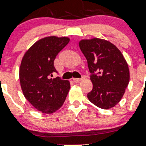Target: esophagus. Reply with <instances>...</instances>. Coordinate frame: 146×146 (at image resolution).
Returning <instances> with one entry per match:
<instances>
[{"mask_svg":"<svg viewBox=\"0 0 146 146\" xmlns=\"http://www.w3.org/2000/svg\"><path fill=\"white\" fill-rule=\"evenodd\" d=\"M84 78V76H82L81 78H73V80L75 82H78L79 81H80V80H83Z\"/></svg>","mask_w":146,"mask_h":146,"instance_id":"obj_1","label":"esophagus"}]
</instances>
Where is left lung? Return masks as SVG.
Returning a JSON list of instances; mask_svg holds the SVG:
<instances>
[{
  "mask_svg": "<svg viewBox=\"0 0 146 146\" xmlns=\"http://www.w3.org/2000/svg\"><path fill=\"white\" fill-rule=\"evenodd\" d=\"M79 46L87 60L93 83L88 99L100 108L114 107L129 82V67L123 54L111 42L100 38L82 40Z\"/></svg>",
  "mask_w": 146,
  "mask_h": 146,
  "instance_id": "obj_1",
  "label": "left lung"
}]
</instances>
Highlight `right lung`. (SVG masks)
Wrapping results in <instances>:
<instances>
[{
	"mask_svg": "<svg viewBox=\"0 0 146 146\" xmlns=\"http://www.w3.org/2000/svg\"><path fill=\"white\" fill-rule=\"evenodd\" d=\"M66 37H46L37 41L25 53L19 68V80L26 100L44 114H51L64 104L70 82L57 76L54 60L69 42Z\"/></svg>",
	"mask_w": 146,
	"mask_h": 146,
	"instance_id": "1",
	"label": "right lung"
}]
</instances>
